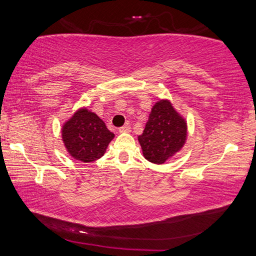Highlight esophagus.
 Masks as SVG:
<instances>
[{
	"label": "esophagus",
	"mask_w": 256,
	"mask_h": 256,
	"mask_svg": "<svg viewBox=\"0 0 256 256\" xmlns=\"http://www.w3.org/2000/svg\"><path fill=\"white\" fill-rule=\"evenodd\" d=\"M132 132V127L130 126H124V127L119 128V132Z\"/></svg>",
	"instance_id": "esophagus-1"
}]
</instances>
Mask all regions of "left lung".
I'll return each instance as SVG.
<instances>
[{"label":"left lung","instance_id":"obj_1","mask_svg":"<svg viewBox=\"0 0 256 256\" xmlns=\"http://www.w3.org/2000/svg\"><path fill=\"white\" fill-rule=\"evenodd\" d=\"M187 138L185 119L168 100L156 103L138 142L146 160L162 164L182 148Z\"/></svg>","mask_w":256,"mask_h":256}]
</instances>
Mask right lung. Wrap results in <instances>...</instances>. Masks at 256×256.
Masks as SVG:
<instances>
[{
	"instance_id": "add662e5",
	"label": "right lung",
	"mask_w": 256,
	"mask_h": 256,
	"mask_svg": "<svg viewBox=\"0 0 256 256\" xmlns=\"http://www.w3.org/2000/svg\"><path fill=\"white\" fill-rule=\"evenodd\" d=\"M114 134L100 116L82 108L64 122L62 140L69 154L82 162H93L104 156Z\"/></svg>"
}]
</instances>
